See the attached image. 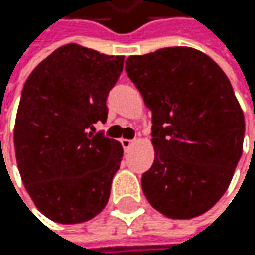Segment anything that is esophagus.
<instances>
[{"label":"esophagus","mask_w":255,"mask_h":255,"mask_svg":"<svg viewBox=\"0 0 255 255\" xmlns=\"http://www.w3.org/2000/svg\"><path fill=\"white\" fill-rule=\"evenodd\" d=\"M121 143H122V146H124L125 150H128L130 146L134 143V140H131V139H122V140H121Z\"/></svg>","instance_id":"1"}]
</instances>
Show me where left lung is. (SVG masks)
I'll list each match as a JSON object with an SVG mask.
<instances>
[{
	"instance_id": "obj_1",
	"label": "left lung",
	"mask_w": 255,
	"mask_h": 255,
	"mask_svg": "<svg viewBox=\"0 0 255 255\" xmlns=\"http://www.w3.org/2000/svg\"><path fill=\"white\" fill-rule=\"evenodd\" d=\"M125 72L153 113L156 156L142 174L145 197L171 219L203 214L227 191L242 156L245 118L230 79L190 47L130 56Z\"/></svg>"
}]
</instances>
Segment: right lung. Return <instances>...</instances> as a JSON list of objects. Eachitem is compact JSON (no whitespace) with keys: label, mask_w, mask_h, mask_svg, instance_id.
<instances>
[{"label":"right lung","mask_w":255,"mask_h":255,"mask_svg":"<svg viewBox=\"0 0 255 255\" xmlns=\"http://www.w3.org/2000/svg\"><path fill=\"white\" fill-rule=\"evenodd\" d=\"M124 56L62 45L27 78L15 122L18 170L36 208L58 223H81L109 202L122 160L118 140L95 133Z\"/></svg>","instance_id":"1"}]
</instances>
